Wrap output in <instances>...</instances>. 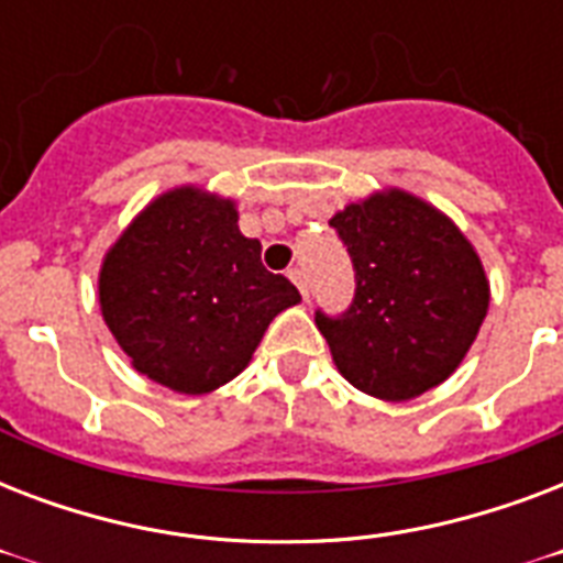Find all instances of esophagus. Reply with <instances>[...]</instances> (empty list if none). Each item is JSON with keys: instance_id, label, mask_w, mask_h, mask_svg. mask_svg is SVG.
I'll return each instance as SVG.
<instances>
[{"instance_id": "34e87169", "label": "esophagus", "mask_w": 563, "mask_h": 563, "mask_svg": "<svg viewBox=\"0 0 563 563\" xmlns=\"http://www.w3.org/2000/svg\"><path fill=\"white\" fill-rule=\"evenodd\" d=\"M289 277H291V283H295V286H298V291H300V295H303V300H307V298H309L307 274L300 272V268H291V272H289Z\"/></svg>"}]
</instances>
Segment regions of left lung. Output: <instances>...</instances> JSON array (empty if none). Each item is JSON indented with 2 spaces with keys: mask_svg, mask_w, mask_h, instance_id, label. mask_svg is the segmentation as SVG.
<instances>
[{
  "mask_svg": "<svg viewBox=\"0 0 563 563\" xmlns=\"http://www.w3.org/2000/svg\"><path fill=\"white\" fill-rule=\"evenodd\" d=\"M330 224L356 268L351 309L339 318L316 312L339 374L388 402L444 383L488 316L490 283L471 239L397 187L347 203Z\"/></svg>",
  "mask_w": 563,
  "mask_h": 563,
  "instance_id": "8db88e82",
  "label": "left lung"
}]
</instances>
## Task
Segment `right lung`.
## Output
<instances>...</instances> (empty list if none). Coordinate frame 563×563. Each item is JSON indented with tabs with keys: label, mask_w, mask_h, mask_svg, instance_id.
<instances>
[{
	"label": "right lung",
	"mask_w": 563,
	"mask_h": 563,
	"mask_svg": "<svg viewBox=\"0 0 563 563\" xmlns=\"http://www.w3.org/2000/svg\"><path fill=\"white\" fill-rule=\"evenodd\" d=\"M242 236L236 201L175 187L145 203L99 272L104 324L134 371L178 394H210L247 368L298 289Z\"/></svg>",
	"instance_id": "right-lung-1"
}]
</instances>
